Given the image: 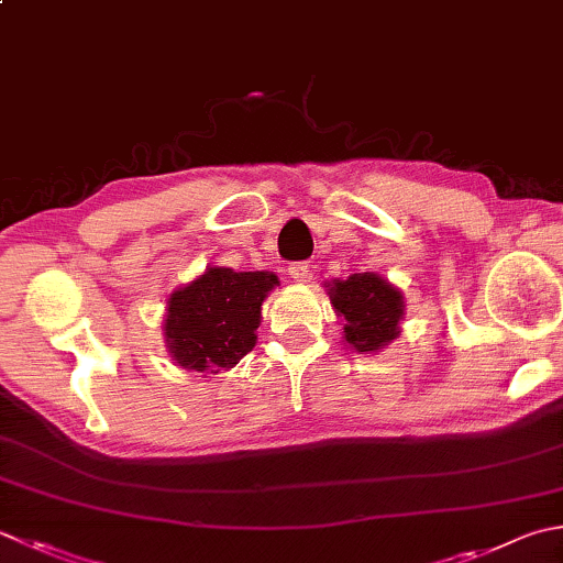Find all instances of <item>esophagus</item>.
<instances>
[{"instance_id": "esophagus-1", "label": "esophagus", "mask_w": 563, "mask_h": 563, "mask_svg": "<svg viewBox=\"0 0 563 563\" xmlns=\"http://www.w3.org/2000/svg\"><path fill=\"white\" fill-rule=\"evenodd\" d=\"M288 275L295 283H307V278H310V266L307 263H290Z\"/></svg>"}]
</instances>
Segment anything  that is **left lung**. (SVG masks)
Listing matches in <instances>:
<instances>
[{"mask_svg": "<svg viewBox=\"0 0 563 563\" xmlns=\"http://www.w3.org/2000/svg\"><path fill=\"white\" fill-rule=\"evenodd\" d=\"M336 317L344 322V341L358 354H378L400 336L405 297L398 285L378 273H354L346 280L324 283Z\"/></svg>", "mask_w": 563, "mask_h": 563, "instance_id": "left-lung-1", "label": "left lung"}]
</instances>
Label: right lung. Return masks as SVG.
Masks as SVG:
<instances>
[{
  "instance_id": "add662e5",
  "label": "right lung",
  "mask_w": 563,
  "mask_h": 563,
  "mask_svg": "<svg viewBox=\"0 0 563 563\" xmlns=\"http://www.w3.org/2000/svg\"><path fill=\"white\" fill-rule=\"evenodd\" d=\"M278 275L209 266L173 290L163 317L165 349L175 366L195 373L234 368L256 346L261 305Z\"/></svg>"
}]
</instances>
